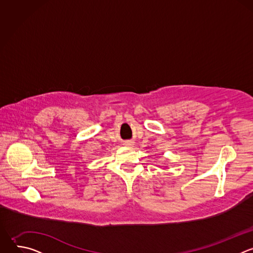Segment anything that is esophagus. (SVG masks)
I'll list each match as a JSON object with an SVG mask.
<instances>
[{"mask_svg":"<svg viewBox=\"0 0 253 253\" xmlns=\"http://www.w3.org/2000/svg\"><path fill=\"white\" fill-rule=\"evenodd\" d=\"M124 145L130 146V145H132V142H130V141H126V142H124Z\"/></svg>","mask_w":253,"mask_h":253,"instance_id":"34e87169","label":"esophagus"}]
</instances>
